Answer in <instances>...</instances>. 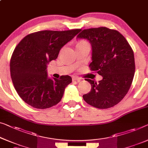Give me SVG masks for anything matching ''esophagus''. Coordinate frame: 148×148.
Masks as SVG:
<instances>
[{
  "instance_id": "34e87169",
  "label": "esophagus",
  "mask_w": 148,
  "mask_h": 148,
  "mask_svg": "<svg viewBox=\"0 0 148 148\" xmlns=\"http://www.w3.org/2000/svg\"><path fill=\"white\" fill-rule=\"evenodd\" d=\"M82 80V78H80L78 76H74L73 77V80H76V81H80Z\"/></svg>"
}]
</instances>
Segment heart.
<instances>
[{
	"label": "heart",
	"mask_w": 148,
	"mask_h": 148,
	"mask_svg": "<svg viewBox=\"0 0 148 148\" xmlns=\"http://www.w3.org/2000/svg\"><path fill=\"white\" fill-rule=\"evenodd\" d=\"M80 43H86V42H84V41H82V42H80Z\"/></svg>",
	"instance_id": "b5f03b06"
}]
</instances>
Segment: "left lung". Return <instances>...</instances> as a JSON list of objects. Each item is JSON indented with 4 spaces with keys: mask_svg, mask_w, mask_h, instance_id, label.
Instances as JSON below:
<instances>
[{
    "mask_svg": "<svg viewBox=\"0 0 148 148\" xmlns=\"http://www.w3.org/2000/svg\"><path fill=\"white\" fill-rule=\"evenodd\" d=\"M77 38L86 39L92 46V71L102 76L98 82L86 79L91 90L83 95L88 104L100 109L113 107L128 92L135 73L132 48L116 30L99 27L83 30Z\"/></svg>",
    "mask_w": 148,
    "mask_h": 148,
    "instance_id": "8db88e82",
    "label": "left lung"
}]
</instances>
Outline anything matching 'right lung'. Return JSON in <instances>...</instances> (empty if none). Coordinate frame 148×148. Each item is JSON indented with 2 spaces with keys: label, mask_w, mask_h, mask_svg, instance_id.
<instances>
[{
  "label": "right lung",
  "mask_w": 148,
  "mask_h": 148,
  "mask_svg": "<svg viewBox=\"0 0 148 148\" xmlns=\"http://www.w3.org/2000/svg\"><path fill=\"white\" fill-rule=\"evenodd\" d=\"M80 31H38L26 36L16 46L10 59V76L18 94L26 103L46 109L60 102L72 78L68 75L49 78L47 64L56 60L61 48Z\"/></svg>",
  "instance_id": "obj_1"
}]
</instances>
